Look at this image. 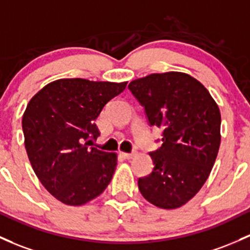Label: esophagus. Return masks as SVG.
I'll return each mask as SVG.
<instances>
[{
	"instance_id": "obj_1",
	"label": "esophagus",
	"mask_w": 250,
	"mask_h": 250,
	"mask_svg": "<svg viewBox=\"0 0 250 250\" xmlns=\"http://www.w3.org/2000/svg\"><path fill=\"white\" fill-rule=\"evenodd\" d=\"M121 154H122L123 158L127 159V160H129V159H131L134 155H135V153H125L123 152V153H121Z\"/></svg>"
}]
</instances>
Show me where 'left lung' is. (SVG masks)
<instances>
[{
	"mask_svg": "<svg viewBox=\"0 0 250 250\" xmlns=\"http://www.w3.org/2000/svg\"><path fill=\"white\" fill-rule=\"evenodd\" d=\"M163 145L150 152L154 168L139 190L161 209H177L202 188L221 145V112L201 82L183 72L152 73L128 85Z\"/></svg>",
	"mask_w": 250,
	"mask_h": 250,
	"instance_id": "obj_1",
	"label": "left lung"
}]
</instances>
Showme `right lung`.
<instances>
[{
    "instance_id": "add662e5",
    "label": "right lung",
    "mask_w": 250,
    "mask_h": 250,
    "mask_svg": "<svg viewBox=\"0 0 250 250\" xmlns=\"http://www.w3.org/2000/svg\"><path fill=\"white\" fill-rule=\"evenodd\" d=\"M127 82L58 79L42 87L22 116L24 147L35 174L54 198L83 205L100 196L117 165L116 153L89 148L100 136L95 120Z\"/></svg>"
}]
</instances>
